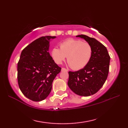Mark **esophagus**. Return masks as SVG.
I'll use <instances>...</instances> for the list:
<instances>
[{
  "instance_id": "obj_1",
  "label": "esophagus",
  "mask_w": 128,
  "mask_h": 128,
  "mask_svg": "<svg viewBox=\"0 0 128 128\" xmlns=\"http://www.w3.org/2000/svg\"><path fill=\"white\" fill-rule=\"evenodd\" d=\"M62 72H63V71H64V72H68V70L66 69V68H62Z\"/></svg>"
}]
</instances>
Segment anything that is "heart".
I'll use <instances>...</instances> for the list:
<instances>
[{"instance_id": "1", "label": "heart", "mask_w": 128, "mask_h": 128, "mask_svg": "<svg viewBox=\"0 0 128 128\" xmlns=\"http://www.w3.org/2000/svg\"><path fill=\"white\" fill-rule=\"evenodd\" d=\"M60 47H54L51 51L52 58L57 64H62L67 56L69 66L78 70L85 68L90 61L92 48L88 42L69 39L62 42Z\"/></svg>"}]
</instances>
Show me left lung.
Here are the masks:
<instances>
[{"label":"left lung","instance_id":"obj_1","mask_svg":"<svg viewBox=\"0 0 128 128\" xmlns=\"http://www.w3.org/2000/svg\"><path fill=\"white\" fill-rule=\"evenodd\" d=\"M76 37L84 38L91 44L92 55L88 64L76 72H69V88L76 94L89 96L103 86L109 72L110 56L105 46L95 38L84 34Z\"/></svg>","mask_w":128,"mask_h":128}]
</instances>
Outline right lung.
Instances as JSON below:
<instances>
[{"label":"right lung","mask_w":128,"mask_h":128,"mask_svg":"<svg viewBox=\"0 0 128 128\" xmlns=\"http://www.w3.org/2000/svg\"><path fill=\"white\" fill-rule=\"evenodd\" d=\"M56 36H43L22 50L18 63V81L22 93L38 102L50 94L52 83L61 71L48 52L50 40Z\"/></svg>","instance_id":"right-lung-1"}]
</instances>
